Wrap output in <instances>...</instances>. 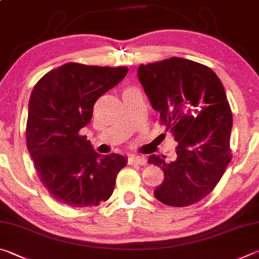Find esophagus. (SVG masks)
<instances>
[{"label":"esophagus","mask_w":259,"mask_h":259,"mask_svg":"<svg viewBox=\"0 0 259 259\" xmlns=\"http://www.w3.org/2000/svg\"><path fill=\"white\" fill-rule=\"evenodd\" d=\"M130 164H138V165H147V159L142 156H132L128 158Z\"/></svg>","instance_id":"1"}]
</instances>
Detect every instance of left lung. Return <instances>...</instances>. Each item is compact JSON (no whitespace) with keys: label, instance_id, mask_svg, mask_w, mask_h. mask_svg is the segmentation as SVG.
<instances>
[{"label":"left lung","instance_id":"1","mask_svg":"<svg viewBox=\"0 0 259 259\" xmlns=\"http://www.w3.org/2000/svg\"><path fill=\"white\" fill-rule=\"evenodd\" d=\"M138 76L160 124L178 142L174 161L149 157L165 175L153 194L167 206L197 203L214 190L232 157L224 86L209 67L178 57L140 65Z\"/></svg>","mask_w":259,"mask_h":259}]
</instances>
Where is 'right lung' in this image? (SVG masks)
Returning a JSON list of instances; mask_svg holds the SVG:
<instances>
[{
  "mask_svg": "<svg viewBox=\"0 0 259 259\" xmlns=\"http://www.w3.org/2000/svg\"><path fill=\"white\" fill-rule=\"evenodd\" d=\"M127 67L65 63L35 84L26 125L27 149L48 192L61 205L93 207L107 201L124 156L95 152L79 131L92 119L103 93L126 76Z\"/></svg>",
  "mask_w": 259,
  "mask_h": 259,
  "instance_id": "add662e5",
  "label": "right lung"
}]
</instances>
